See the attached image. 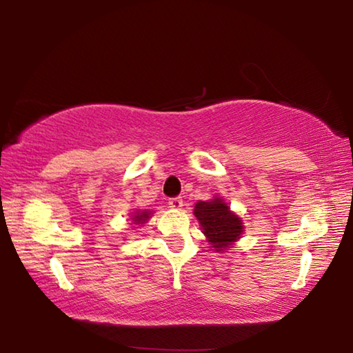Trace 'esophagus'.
Listing matches in <instances>:
<instances>
[{
  "mask_svg": "<svg viewBox=\"0 0 353 353\" xmlns=\"http://www.w3.org/2000/svg\"><path fill=\"white\" fill-rule=\"evenodd\" d=\"M168 204L171 208H174V210H181L183 205V201H182V198H172V199H170Z\"/></svg>",
  "mask_w": 353,
  "mask_h": 353,
  "instance_id": "34e87169",
  "label": "esophagus"
}]
</instances>
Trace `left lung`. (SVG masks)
<instances>
[{"mask_svg":"<svg viewBox=\"0 0 353 353\" xmlns=\"http://www.w3.org/2000/svg\"><path fill=\"white\" fill-rule=\"evenodd\" d=\"M193 214L214 252H227V249L234 246L244 232L243 219L230 210L221 196H214L210 201L196 202Z\"/></svg>","mask_w":353,"mask_h":353,"instance_id":"8db88e82","label":"left lung"}]
</instances>
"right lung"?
<instances>
[{"instance_id":"right-lung-1","label":"right lung","mask_w":353,"mask_h":353,"mask_svg":"<svg viewBox=\"0 0 353 353\" xmlns=\"http://www.w3.org/2000/svg\"><path fill=\"white\" fill-rule=\"evenodd\" d=\"M152 214H154L152 210H134L130 221H132L134 225H143L145 223H148L149 219H151Z\"/></svg>"}]
</instances>
